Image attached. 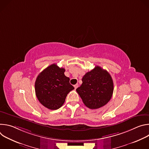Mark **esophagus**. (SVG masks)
Instances as JSON below:
<instances>
[{
	"label": "esophagus",
	"instance_id": "34e87169",
	"mask_svg": "<svg viewBox=\"0 0 149 149\" xmlns=\"http://www.w3.org/2000/svg\"><path fill=\"white\" fill-rule=\"evenodd\" d=\"M78 84H76L75 85H74V88H75V89H77V88H78Z\"/></svg>",
	"mask_w": 149,
	"mask_h": 149
}]
</instances>
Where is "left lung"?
I'll list each match as a JSON object with an SVG mask.
<instances>
[{"label":"left lung","instance_id":"obj_1","mask_svg":"<svg viewBox=\"0 0 149 149\" xmlns=\"http://www.w3.org/2000/svg\"><path fill=\"white\" fill-rule=\"evenodd\" d=\"M81 86L76 91L84 104L90 109H97L107 104L112 97L114 85L110 74L99 66L87 72Z\"/></svg>","mask_w":149,"mask_h":149}]
</instances>
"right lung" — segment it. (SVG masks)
Instances as JSON below:
<instances>
[{
	"instance_id": "1",
	"label": "right lung",
	"mask_w": 149,
	"mask_h": 149,
	"mask_svg": "<svg viewBox=\"0 0 149 149\" xmlns=\"http://www.w3.org/2000/svg\"><path fill=\"white\" fill-rule=\"evenodd\" d=\"M65 71L53 63L36 78L35 84L36 97L40 104L49 110H55L62 107L67 94L74 89L70 83V78L65 75Z\"/></svg>"
}]
</instances>
